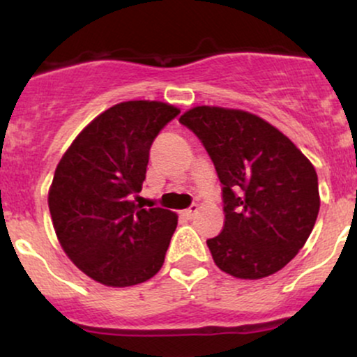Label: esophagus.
<instances>
[{
	"label": "esophagus",
	"mask_w": 357,
	"mask_h": 357,
	"mask_svg": "<svg viewBox=\"0 0 357 357\" xmlns=\"http://www.w3.org/2000/svg\"><path fill=\"white\" fill-rule=\"evenodd\" d=\"M196 213H198V204H191V206L188 208V210H183L181 211V216H183V218H186V220H191L192 216L196 215Z\"/></svg>",
	"instance_id": "34e87169"
}]
</instances>
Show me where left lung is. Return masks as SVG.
<instances>
[{"label": "left lung", "instance_id": "obj_1", "mask_svg": "<svg viewBox=\"0 0 357 357\" xmlns=\"http://www.w3.org/2000/svg\"><path fill=\"white\" fill-rule=\"evenodd\" d=\"M179 122L202 141L223 184V230L206 240L215 264L248 280L284 268L319 215L312 162L280 130L245 110L202 105Z\"/></svg>", "mask_w": 357, "mask_h": 357}]
</instances>
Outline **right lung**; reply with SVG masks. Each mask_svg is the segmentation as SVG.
<instances>
[{
    "instance_id": "1",
    "label": "right lung",
    "mask_w": 357,
    "mask_h": 357,
    "mask_svg": "<svg viewBox=\"0 0 357 357\" xmlns=\"http://www.w3.org/2000/svg\"><path fill=\"white\" fill-rule=\"evenodd\" d=\"M178 114L162 102H121L93 119L56 166L48 192L53 228L68 258L100 284H142L165 264L178 216L132 198L155 136Z\"/></svg>"
}]
</instances>
